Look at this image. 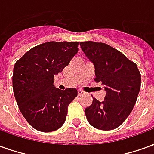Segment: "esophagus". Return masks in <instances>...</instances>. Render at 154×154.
<instances>
[{"instance_id": "esophagus-1", "label": "esophagus", "mask_w": 154, "mask_h": 154, "mask_svg": "<svg viewBox=\"0 0 154 154\" xmlns=\"http://www.w3.org/2000/svg\"><path fill=\"white\" fill-rule=\"evenodd\" d=\"M77 92H78V96H82V95L85 94V91H83L82 90H81V89H78Z\"/></svg>"}]
</instances>
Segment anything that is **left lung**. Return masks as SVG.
<instances>
[{
	"instance_id": "8db88e82",
	"label": "left lung",
	"mask_w": 154,
	"mask_h": 154,
	"mask_svg": "<svg viewBox=\"0 0 154 154\" xmlns=\"http://www.w3.org/2000/svg\"><path fill=\"white\" fill-rule=\"evenodd\" d=\"M85 55L95 67V81L106 91L103 101L93 98L85 109L87 121L94 128L111 130L119 127L131 113L139 95L141 75L134 63L104 43L81 42Z\"/></svg>"
}]
</instances>
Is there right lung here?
Listing matches in <instances>:
<instances>
[{
    "label": "right lung",
    "instance_id": "obj_1",
    "mask_svg": "<svg viewBox=\"0 0 154 154\" xmlns=\"http://www.w3.org/2000/svg\"><path fill=\"white\" fill-rule=\"evenodd\" d=\"M78 42L51 41L25 53L14 66L12 83L23 116L42 132L57 130L66 120L67 107L77 96L76 88L61 91L54 85L78 51Z\"/></svg>",
    "mask_w": 154,
    "mask_h": 154
}]
</instances>
